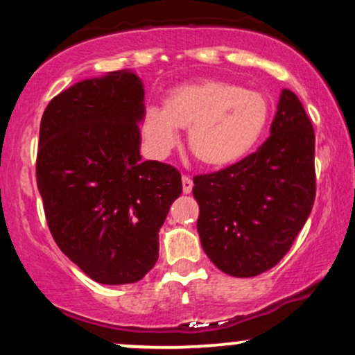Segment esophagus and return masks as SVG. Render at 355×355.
Listing matches in <instances>:
<instances>
[{"label":"esophagus","mask_w":355,"mask_h":355,"mask_svg":"<svg viewBox=\"0 0 355 355\" xmlns=\"http://www.w3.org/2000/svg\"><path fill=\"white\" fill-rule=\"evenodd\" d=\"M182 187H183V193H190L191 189H193V180H191L189 175H183L182 177Z\"/></svg>","instance_id":"34e87169"}]
</instances>
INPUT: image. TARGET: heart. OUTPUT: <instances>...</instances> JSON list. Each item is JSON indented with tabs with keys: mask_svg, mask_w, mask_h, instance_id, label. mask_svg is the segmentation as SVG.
<instances>
[{
	"mask_svg": "<svg viewBox=\"0 0 355 355\" xmlns=\"http://www.w3.org/2000/svg\"><path fill=\"white\" fill-rule=\"evenodd\" d=\"M270 120L267 96L223 80H202L170 89L164 108H148L141 120L146 148L166 157L189 130L190 153L209 168L239 164L259 144Z\"/></svg>",
	"mask_w": 355,
	"mask_h": 355,
	"instance_id": "b5f03b06",
	"label": "heart"
}]
</instances>
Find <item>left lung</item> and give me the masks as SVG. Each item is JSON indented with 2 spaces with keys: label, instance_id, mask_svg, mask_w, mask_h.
<instances>
[{
  "label": "left lung",
  "instance_id": "1",
  "mask_svg": "<svg viewBox=\"0 0 355 355\" xmlns=\"http://www.w3.org/2000/svg\"><path fill=\"white\" fill-rule=\"evenodd\" d=\"M315 133L282 89L270 137L239 164L193 177L205 254L232 277H255L282 260L315 200Z\"/></svg>",
  "mask_w": 355,
  "mask_h": 355
}]
</instances>
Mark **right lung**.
<instances>
[{"mask_svg": "<svg viewBox=\"0 0 355 355\" xmlns=\"http://www.w3.org/2000/svg\"><path fill=\"white\" fill-rule=\"evenodd\" d=\"M144 83L133 71L78 81L42 116L36 183L56 245L89 279H144L158 232L182 193L172 165L141 162Z\"/></svg>", "mask_w": 355, "mask_h": 355, "instance_id": "right-lung-1", "label": "right lung"}]
</instances>
